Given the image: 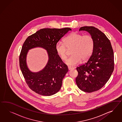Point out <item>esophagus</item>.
<instances>
[{"instance_id": "obj_1", "label": "esophagus", "mask_w": 122, "mask_h": 122, "mask_svg": "<svg viewBox=\"0 0 122 122\" xmlns=\"http://www.w3.org/2000/svg\"><path fill=\"white\" fill-rule=\"evenodd\" d=\"M74 67H72V66H68V69L69 70H72L74 69Z\"/></svg>"}]
</instances>
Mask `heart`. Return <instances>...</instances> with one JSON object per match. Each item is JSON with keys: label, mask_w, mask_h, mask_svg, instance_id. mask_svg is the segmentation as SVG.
<instances>
[{"label": "heart", "mask_w": 122, "mask_h": 122, "mask_svg": "<svg viewBox=\"0 0 122 122\" xmlns=\"http://www.w3.org/2000/svg\"><path fill=\"white\" fill-rule=\"evenodd\" d=\"M63 42H59L56 46L57 54L62 60L67 57V48L71 49L72 56L66 59L65 63L69 66H76L90 58L94 48V40L89 34L83 35L76 32L71 33L63 39Z\"/></svg>", "instance_id": "heart-1"}]
</instances>
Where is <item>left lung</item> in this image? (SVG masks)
Listing matches in <instances>:
<instances>
[{
	"instance_id": "1",
	"label": "left lung",
	"mask_w": 122,
	"mask_h": 122,
	"mask_svg": "<svg viewBox=\"0 0 122 122\" xmlns=\"http://www.w3.org/2000/svg\"><path fill=\"white\" fill-rule=\"evenodd\" d=\"M86 31L94 40V48L88 61L76 68V79L78 88L85 92L97 91L111 77L114 69V52L110 41L100 30L93 26H84L79 31Z\"/></svg>"
}]
</instances>
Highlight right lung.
I'll return each instance as SVG.
<instances>
[{"label": "right lung", "instance_id": "right-lung-1", "mask_svg": "<svg viewBox=\"0 0 122 122\" xmlns=\"http://www.w3.org/2000/svg\"><path fill=\"white\" fill-rule=\"evenodd\" d=\"M70 30L69 28L42 29L29 36L24 42L19 57L20 66L27 85L34 92L43 96H51L61 89L68 69L57 54L56 46ZM37 47L47 51L49 59L42 71L33 73L27 66L26 56L29 49Z\"/></svg>", "mask_w": 122, "mask_h": 122}]
</instances>
